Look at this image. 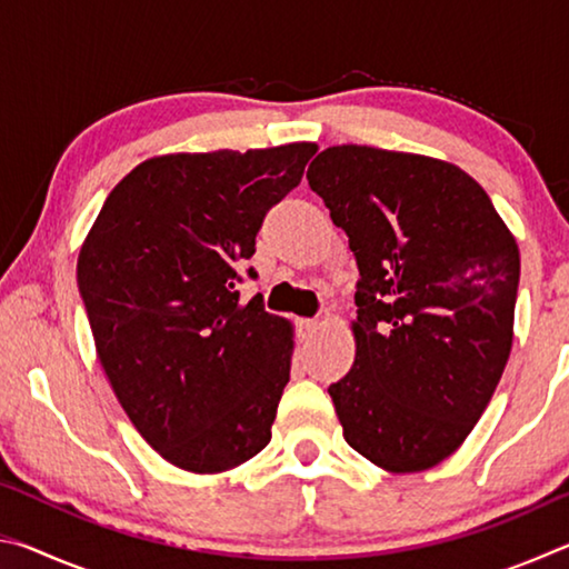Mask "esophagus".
Here are the masks:
<instances>
[{
	"label": "esophagus",
	"instance_id": "34e87169",
	"mask_svg": "<svg viewBox=\"0 0 569 569\" xmlns=\"http://www.w3.org/2000/svg\"><path fill=\"white\" fill-rule=\"evenodd\" d=\"M298 331H301V336H313L316 331H319V321L298 319Z\"/></svg>",
	"mask_w": 569,
	"mask_h": 569
}]
</instances>
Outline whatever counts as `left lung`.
<instances>
[{"label": "left lung", "instance_id": "8db88e82", "mask_svg": "<svg viewBox=\"0 0 569 569\" xmlns=\"http://www.w3.org/2000/svg\"><path fill=\"white\" fill-rule=\"evenodd\" d=\"M306 178L361 273L356 359L329 387L343 439L391 475L437 467L465 445L512 351L517 240L447 160L333 146Z\"/></svg>", "mask_w": 569, "mask_h": 569}]
</instances>
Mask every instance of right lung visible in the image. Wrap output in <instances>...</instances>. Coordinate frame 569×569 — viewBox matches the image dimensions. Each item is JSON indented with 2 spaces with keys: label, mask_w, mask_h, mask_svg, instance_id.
I'll return each instance as SVG.
<instances>
[{
  "label": "right lung",
  "mask_w": 569,
  "mask_h": 569,
  "mask_svg": "<svg viewBox=\"0 0 569 569\" xmlns=\"http://www.w3.org/2000/svg\"><path fill=\"white\" fill-rule=\"evenodd\" d=\"M316 150L150 158L112 188L80 248L77 286L114 397L192 475L236 469L271 441L293 326L258 296L240 301L236 268Z\"/></svg>",
  "instance_id": "1"
}]
</instances>
